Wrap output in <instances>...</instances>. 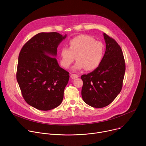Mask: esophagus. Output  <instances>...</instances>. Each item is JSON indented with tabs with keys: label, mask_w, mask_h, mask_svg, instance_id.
<instances>
[{
	"label": "esophagus",
	"mask_w": 146,
	"mask_h": 146,
	"mask_svg": "<svg viewBox=\"0 0 146 146\" xmlns=\"http://www.w3.org/2000/svg\"><path fill=\"white\" fill-rule=\"evenodd\" d=\"M70 77H71L72 79H75V78H78V76L77 75V74H71Z\"/></svg>",
	"instance_id": "34e87169"
}]
</instances>
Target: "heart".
Wrapping results in <instances>:
<instances>
[{"instance_id":"b5f03b06","label":"heart","mask_w":146,"mask_h":146,"mask_svg":"<svg viewBox=\"0 0 146 146\" xmlns=\"http://www.w3.org/2000/svg\"><path fill=\"white\" fill-rule=\"evenodd\" d=\"M104 54V45L101 42L95 41L89 35H80L70 39L69 48H63L60 50V64L63 68L68 69L76 57L74 70H93L101 64Z\"/></svg>"}]
</instances>
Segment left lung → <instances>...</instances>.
<instances>
[{"mask_svg":"<svg viewBox=\"0 0 146 146\" xmlns=\"http://www.w3.org/2000/svg\"><path fill=\"white\" fill-rule=\"evenodd\" d=\"M106 49L102 60L94 71L83 74L82 96L94 108L110 104L120 93L125 73V62L121 46L115 39L103 34Z\"/></svg>","mask_w":146,"mask_h":146,"instance_id":"obj_1","label":"left lung"}]
</instances>
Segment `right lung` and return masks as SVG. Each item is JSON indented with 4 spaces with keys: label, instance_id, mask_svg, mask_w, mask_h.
<instances>
[{
    "label": "right lung",
    "instance_id": "add662e5",
    "mask_svg": "<svg viewBox=\"0 0 146 146\" xmlns=\"http://www.w3.org/2000/svg\"><path fill=\"white\" fill-rule=\"evenodd\" d=\"M66 36L56 32L37 34L20 52L17 81L26 102L37 110L49 111L62 102L69 73L60 67L55 57Z\"/></svg>",
    "mask_w": 146,
    "mask_h": 146
}]
</instances>
